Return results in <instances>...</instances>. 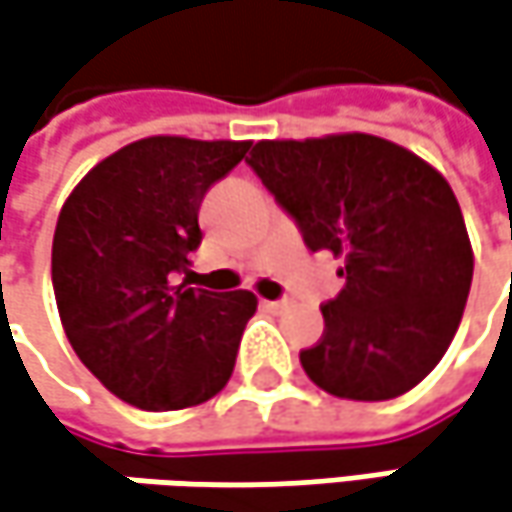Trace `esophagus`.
I'll return each mask as SVG.
<instances>
[{
  "label": "esophagus",
  "instance_id": "esophagus-1",
  "mask_svg": "<svg viewBox=\"0 0 512 512\" xmlns=\"http://www.w3.org/2000/svg\"><path fill=\"white\" fill-rule=\"evenodd\" d=\"M263 307H266V310H272V313H284V310L292 307V298L284 295V298H278V301H263Z\"/></svg>",
  "mask_w": 512,
  "mask_h": 512
}]
</instances>
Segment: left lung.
I'll return each mask as SVG.
<instances>
[{
  "mask_svg": "<svg viewBox=\"0 0 512 512\" xmlns=\"http://www.w3.org/2000/svg\"><path fill=\"white\" fill-rule=\"evenodd\" d=\"M310 252L345 257L307 376L347 400H391L446 353L472 284V249L449 182L406 147L347 136L257 141L246 159Z\"/></svg>",
  "mask_w": 512,
  "mask_h": 512,
  "instance_id": "8db88e82",
  "label": "left lung"
}]
</instances>
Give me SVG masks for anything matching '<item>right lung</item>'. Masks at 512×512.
Listing matches in <instances>:
<instances>
[{
  "instance_id": "add662e5",
  "label": "right lung",
  "mask_w": 512,
  "mask_h": 512,
  "mask_svg": "<svg viewBox=\"0 0 512 512\" xmlns=\"http://www.w3.org/2000/svg\"><path fill=\"white\" fill-rule=\"evenodd\" d=\"M249 147L141 138L92 167L60 211L51 246L57 310L80 362L124 403L196 406L234 371L257 298L179 278L202 243V199Z\"/></svg>"
}]
</instances>
